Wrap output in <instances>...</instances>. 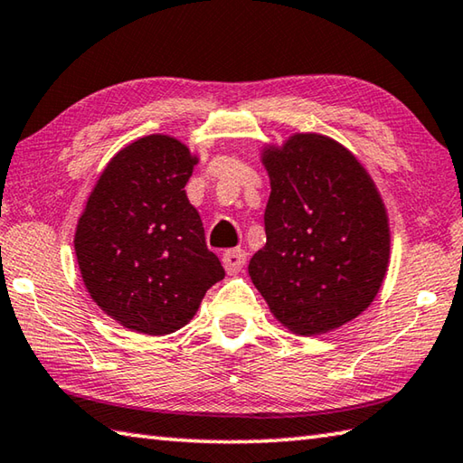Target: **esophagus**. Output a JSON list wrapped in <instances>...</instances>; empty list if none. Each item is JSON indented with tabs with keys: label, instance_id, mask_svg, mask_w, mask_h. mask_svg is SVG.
I'll return each instance as SVG.
<instances>
[{
	"label": "esophagus",
	"instance_id": "34e87169",
	"mask_svg": "<svg viewBox=\"0 0 463 463\" xmlns=\"http://www.w3.org/2000/svg\"><path fill=\"white\" fill-rule=\"evenodd\" d=\"M246 260H248V254L243 250H228L222 258L223 268L228 274H238L243 268V264H246Z\"/></svg>",
	"mask_w": 463,
	"mask_h": 463
}]
</instances>
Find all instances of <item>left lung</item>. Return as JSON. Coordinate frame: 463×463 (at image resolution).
<instances>
[{
	"label": "left lung",
	"instance_id": "obj_1",
	"mask_svg": "<svg viewBox=\"0 0 463 463\" xmlns=\"http://www.w3.org/2000/svg\"><path fill=\"white\" fill-rule=\"evenodd\" d=\"M261 163L272 191L251 282L290 333H330L367 310L385 280V203L356 156L325 135L264 146Z\"/></svg>",
	"mask_w": 463,
	"mask_h": 463
}]
</instances>
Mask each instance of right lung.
I'll use <instances>...</instances> for the list:
<instances>
[{"label":"right lung","instance_id":"obj_1","mask_svg":"<svg viewBox=\"0 0 463 463\" xmlns=\"http://www.w3.org/2000/svg\"><path fill=\"white\" fill-rule=\"evenodd\" d=\"M194 165L197 156L177 138H137L109 161L78 220L74 251L86 290L135 333H175L225 276L185 194Z\"/></svg>","mask_w":463,"mask_h":463}]
</instances>
